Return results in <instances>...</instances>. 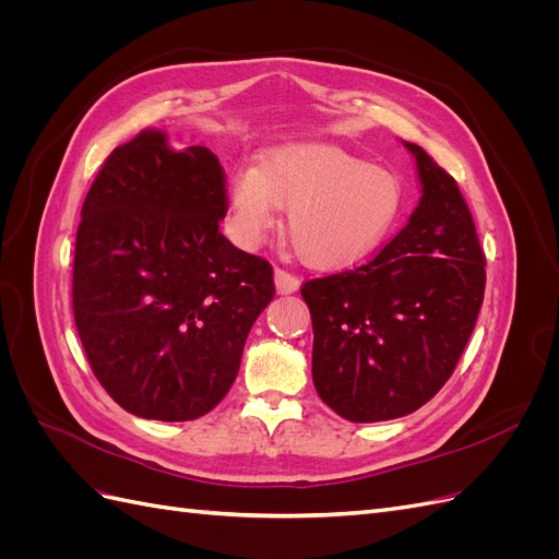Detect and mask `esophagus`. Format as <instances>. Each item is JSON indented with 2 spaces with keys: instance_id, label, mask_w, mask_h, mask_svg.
I'll list each match as a JSON object with an SVG mask.
<instances>
[{
  "instance_id": "1",
  "label": "esophagus",
  "mask_w": 559,
  "mask_h": 559,
  "mask_svg": "<svg viewBox=\"0 0 559 559\" xmlns=\"http://www.w3.org/2000/svg\"><path fill=\"white\" fill-rule=\"evenodd\" d=\"M275 286H277V294H294V292H298L300 280L294 273H286V270L277 267L275 270Z\"/></svg>"
}]
</instances>
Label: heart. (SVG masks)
Segmentation results:
<instances>
[{
	"mask_svg": "<svg viewBox=\"0 0 559 559\" xmlns=\"http://www.w3.org/2000/svg\"><path fill=\"white\" fill-rule=\"evenodd\" d=\"M235 235L257 247L286 212L300 261L317 270L357 263L399 222L403 183L370 160L331 144H292L230 177Z\"/></svg>",
	"mask_w": 559,
	"mask_h": 559,
	"instance_id": "obj_1",
	"label": "heart"
}]
</instances>
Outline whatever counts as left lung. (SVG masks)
Listing matches in <instances>:
<instances>
[{
	"label": "left lung",
	"mask_w": 559,
	"mask_h": 559,
	"mask_svg": "<svg viewBox=\"0 0 559 559\" xmlns=\"http://www.w3.org/2000/svg\"><path fill=\"white\" fill-rule=\"evenodd\" d=\"M421 198L368 263L302 284L312 314V380L349 421L411 415L460 361L485 294V253L456 181L425 148Z\"/></svg>",
	"instance_id": "8db88e82"
}]
</instances>
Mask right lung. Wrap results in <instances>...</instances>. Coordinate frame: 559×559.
Masks as SVG:
<instances>
[{
    "label": "right lung",
    "mask_w": 559,
    "mask_h": 559,
    "mask_svg": "<svg viewBox=\"0 0 559 559\" xmlns=\"http://www.w3.org/2000/svg\"><path fill=\"white\" fill-rule=\"evenodd\" d=\"M224 167L160 130L116 146L83 200L72 308L95 378L123 411L207 415L238 378L273 267L226 240Z\"/></svg>",
    "instance_id": "obj_1"
}]
</instances>
